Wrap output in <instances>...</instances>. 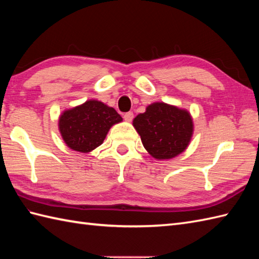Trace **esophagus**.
<instances>
[{"instance_id":"34e87169","label":"esophagus","mask_w":259,"mask_h":259,"mask_svg":"<svg viewBox=\"0 0 259 259\" xmlns=\"http://www.w3.org/2000/svg\"><path fill=\"white\" fill-rule=\"evenodd\" d=\"M123 119H124L125 121H128V122H130V121L134 119V113L131 112V111L125 112V113L123 114Z\"/></svg>"}]
</instances>
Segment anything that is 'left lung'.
<instances>
[{
	"mask_svg": "<svg viewBox=\"0 0 259 259\" xmlns=\"http://www.w3.org/2000/svg\"><path fill=\"white\" fill-rule=\"evenodd\" d=\"M134 126L152 157L170 159L183 152L192 135V120L185 110L163 102L150 104L137 115Z\"/></svg>",
	"mask_w": 259,
	"mask_h": 259,
	"instance_id": "1",
	"label": "left lung"
}]
</instances>
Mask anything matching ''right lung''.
Instances as JSON below:
<instances>
[{"label": "right lung", "instance_id": "1", "mask_svg": "<svg viewBox=\"0 0 259 259\" xmlns=\"http://www.w3.org/2000/svg\"><path fill=\"white\" fill-rule=\"evenodd\" d=\"M120 121L122 118L113 108L90 100L64 111L59 120V129L71 149L89 152L102 144L111 125Z\"/></svg>", "mask_w": 259, "mask_h": 259}]
</instances>
